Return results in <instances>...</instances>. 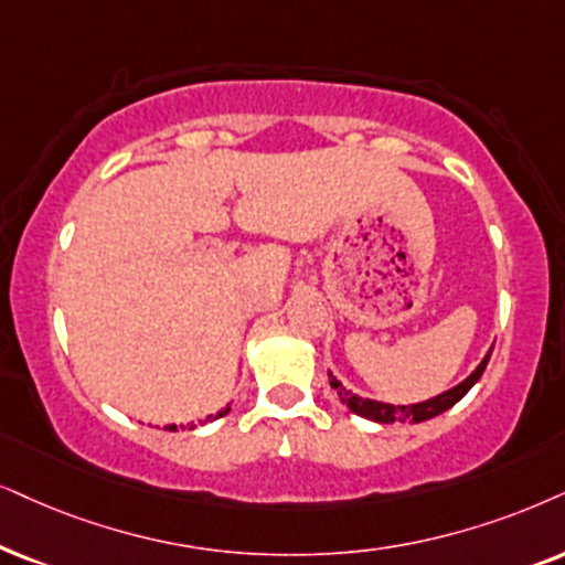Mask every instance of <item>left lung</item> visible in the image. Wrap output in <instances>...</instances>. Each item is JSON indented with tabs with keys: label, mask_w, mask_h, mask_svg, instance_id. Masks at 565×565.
I'll return each mask as SVG.
<instances>
[{
	"label": "left lung",
	"mask_w": 565,
	"mask_h": 565,
	"mask_svg": "<svg viewBox=\"0 0 565 565\" xmlns=\"http://www.w3.org/2000/svg\"><path fill=\"white\" fill-rule=\"evenodd\" d=\"M490 354H492V349L482 356L480 365H477L472 373L463 377L459 385H454V388L443 391V394L433 396V398H425V402H417V404L396 406V404L377 402V398H365V396L354 394V391H349L347 385L331 373V370H328V383H331L335 396L341 398V404H347L349 409L356 414V417H365V419H370V423H377V425H394V423L417 425V423H425V419L438 417V414L451 409L456 402H461V398L467 396V391L472 388V385L482 377L484 367H488V362H490Z\"/></svg>",
	"instance_id": "8db88e82"
}]
</instances>
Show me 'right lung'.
<instances>
[{"label": "right lung", "instance_id": "obj_1", "mask_svg": "<svg viewBox=\"0 0 565 565\" xmlns=\"http://www.w3.org/2000/svg\"><path fill=\"white\" fill-rule=\"evenodd\" d=\"M226 412H230V406H224V409H218L216 414H211L209 419H218V417H224ZM209 419H205V423H209ZM180 427H182V430H184V427H195V423H188V425H169L167 430H174V433H177V430H180Z\"/></svg>", "mask_w": 565, "mask_h": 565}]
</instances>
